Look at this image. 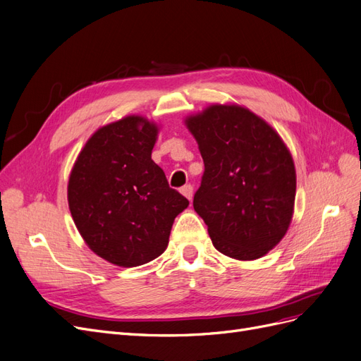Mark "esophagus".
<instances>
[{
	"instance_id": "1",
	"label": "esophagus",
	"mask_w": 361,
	"mask_h": 361,
	"mask_svg": "<svg viewBox=\"0 0 361 361\" xmlns=\"http://www.w3.org/2000/svg\"><path fill=\"white\" fill-rule=\"evenodd\" d=\"M180 192H182L188 200H191V199H192V185H191V183L183 185V187L180 188Z\"/></svg>"
}]
</instances>
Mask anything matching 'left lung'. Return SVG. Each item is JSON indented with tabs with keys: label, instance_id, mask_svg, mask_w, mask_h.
<instances>
[{
	"label": "left lung",
	"instance_id": "8db88e82",
	"mask_svg": "<svg viewBox=\"0 0 361 361\" xmlns=\"http://www.w3.org/2000/svg\"><path fill=\"white\" fill-rule=\"evenodd\" d=\"M204 171L192 206L220 253L253 260L285 236L293 211V161L264 120L235 105H212L187 120Z\"/></svg>",
	"mask_w": 361,
	"mask_h": 361
}]
</instances>
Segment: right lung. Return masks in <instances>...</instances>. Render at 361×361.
Masks as SVG:
<instances>
[{
    "label": "right lung",
    "mask_w": 361,
    "mask_h": 361,
    "mask_svg": "<svg viewBox=\"0 0 361 361\" xmlns=\"http://www.w3.org/2000/svg\"><path fill=\"white\" fill-rule=\"evenodd\" d=\"M158 128L129 116L96 130L76 159L68 200L81 236L97 256L138 267L167 248L174 218L190 202L152 161Z\"/></svg>",
    "instance_id": "right-lung-1"
}]
</instances>
